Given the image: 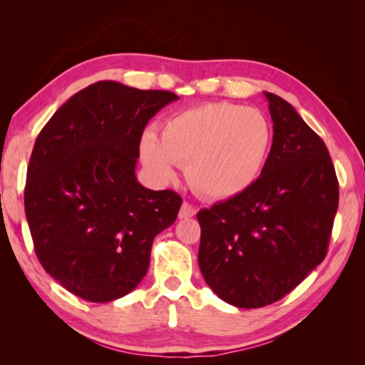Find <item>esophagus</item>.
<instances>
[{
    "label": "esophagus",
    "instance_id": "obj_1",
    "mask_svg": "<svg viewBox=\"0 0 365 365\" xmlns=\"http://www.w3.org/2000/svg\"><path fill=\"white\" fill-rule=\"evenodd\" d=\"M196 214V209L190 205V202H183L180 207V212H178V217L180 219H190Z\"/></svg>",
    "mask_w": 365,
    "mask_h": 365
}]
</instances>
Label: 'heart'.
<instances>
[{"label":"heart","mask_w":365,"mask_h":365,"mask_svg":"<svg viewBox=\"0 0 365 365\" xmlns=\"http://www.w3.org/2000/svg\"><path fill=\"white\" fill-rule=\"evenodd\" d=\"M274 141L272 125L256 109L209 103L182 110L156 133L145 132L140 154L160 182L188 164V178L207 200L225 201L243 195L261 177Z\"/></svg>","instance_id":"heart-1"}]
</instances>
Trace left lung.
<instances>
[{
	"instance_id": "1",
	"label": "left lung",
	"mask_w": 365,
	"mask_h": 365,
	"mask_svg": "<svg viewBox=\"0 0 365 365\" xmlns=\"http://www.w3.org/2000/svg\"><path fill=\"white\" fill-rule=\"evenodd\" d=\"M274 141L261 177L243 195L201 209L197 264L228 304L282 299L324 261L338 209V180L322 138L292 104L264 91Z\"/></svg>"
}]
</instances>
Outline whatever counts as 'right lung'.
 <instances>
[{"mask_svg":"<svg viewBox=\"0 0 365 365\" xmlns=\"http://www.w3.org/2000/svg\"><path fill=\"white\" fill-rule=\"evenodd\" d=\"M177 100L103 80L67 100L36 137L24 193L35 252L85 301L137 288L154 237L177 219L182 197L148 190L135 174L148 120Z\"/></svg>","mask_w":365,"mask_h":365,"instance_id":"add662e5","label":"right lung"}]
</instances>
